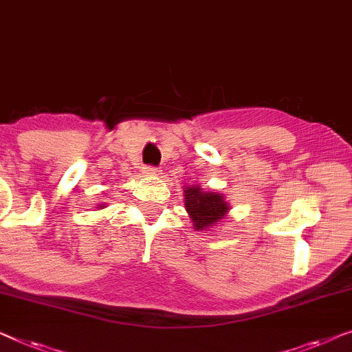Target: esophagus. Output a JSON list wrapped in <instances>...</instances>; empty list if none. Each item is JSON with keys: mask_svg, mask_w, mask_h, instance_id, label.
I'll return each instance as SVG.
<instances>
[{"mask_svg": "<svg viewBox=\"0 0 352 352\" xmlns=\"http://www.w3.org/2000/svg\"><path fill=\"white\" fill-rule=\"evenodd\" d=\"M142 173H144V176H157V175H160V170L157 166L147 165V166H144V170H142Z\"/></svg>", "mask_w": 352, "mask_h": 352, "instance_id": "34e87169", "label": "esophagus"}]
</instances>
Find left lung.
<instances>
[{"mask_svg": "<svg viewBox=\"0 0 352 352\" xmlns=\"http://www.w3.org/2000/svg\"><path fill=\"white\" fill-rule=\"evenodd\" d=\"M186 208L197 230H206L228 211V205L223 201L221 193L203 192L200 187H186Z\"/></svg>", "mask_w": 352, "mask_h": 352, "instance_id": "1", "label": "left lung"}]
</instances>
